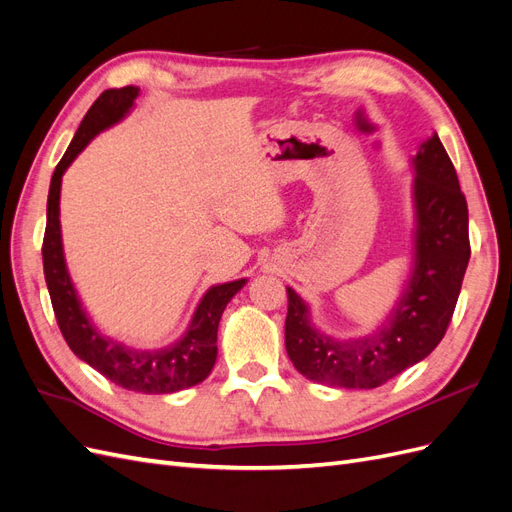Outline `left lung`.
Here are the masks:
<instances>
[{
    "label": "left lung",
    "mask_w": 512,
    "mask_h": 512,
    "mask_svg": "<svg viewBox=\"0 0 512 512\" xmlns=\"http://www.w3.org/2000/svg\"><path fill=\"white\" fill-rule=\"evenodd\" d=\"M414 164V271L393 314L374 335L335 339L309 322L288 292L286 352L299 374L344 389H376L436 348L451 324L470 260L468 203L438 134L418 147Z\"/></svg>",
    "instance_id": "left-lung-1"
}]
</instances>
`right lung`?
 Returning <instances> with one entry per match:
<instances>
[{"instance_id": "right-lung-1", "label": "right lung", "mask_w": 512, "mask_h": 512, "mask_svg": "<svg viewBox=\"0 0 512 512\" xmlns=\"http://www.w3.org/2000/svg\"><path fill=\"white\" fill-rule=\"evenodd\" d=\"M138 96V87L128 85L121 89H106L91 104L76 130L68 151L59 160L46 203V230L42 241L44 280L49 286L53 312L70 350L81 361L94 367L104 378L121 389L164 395L188 389L203 382L213 369L218 356V324L228 301L243 288L245 280L211 286L203 301L198 303L188 331L179 342L158 350H134L111 337H104L87 318L85 309L76 297V290L66 269L64 247H61L59 228V190L61 177L72 160L89 145L98 132L111 128L126 117Z\"/></svg>"}]
</instances>
